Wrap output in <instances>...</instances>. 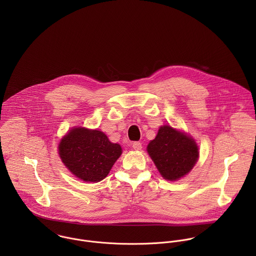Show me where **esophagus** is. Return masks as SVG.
Segmentation results:
<instances>
[{
    "mask_svg": "<svg viewBox=\"0 0 256 256\" xmlns=\"http://www.w3.org/2000/svg\"><path fill=\"white\" fill-rule=\"evenodd\" d=\"M132 146L136 150H142V144L140 142H133L132 143Z\"/></svg>",
    "mask_w": 256,
    "mask_h": 256,
    "instance_id": "34e87169",
    "label": "esophagus"
}]
</instances>
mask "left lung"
<instances>
[{"label": "left lung", "mask_w": 256, "mask_h": 256, "mask_svg": "<svg viewBox=\"0 0 256 256\" xmlns=\"http://www.w3.org/2000/svg\"><path fill=\"white\" fill-rule=\"evenodd\" d=\"M146 150L162 176L170 182L186 176L199 158L198 146L194 139L168 125L160 127Z\"/></svg>", "instance_id": "obj_1"}]
</instances>
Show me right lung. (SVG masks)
<instances>
[{"instance_id": "right-lung-1", "label": "right lung", "mask_w": 256, "mask_h": 256, "mask_svg": "<svg viewBox=\"0 0 256 256\" xmlns=\"http://www.w3.org/2000/svg\"><path fill=\"white\" fill-rule=\"evenodd\" d=\"M58 150L66 168L88 182L104 180L122 154L120 145L111 143L104 132L84 127L71 129L62 138Z\"/></svg>"}]
</instances>
